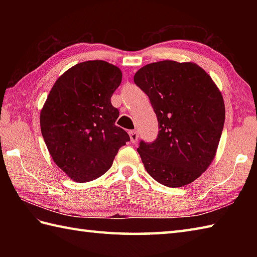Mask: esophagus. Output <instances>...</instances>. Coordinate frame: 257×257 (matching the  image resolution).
<instances>
[{
    "label": "esophagus",
    "instance_id": "obj_1",
    "mask_svg": "<svg viewBox=\"0 0 257 257\" xmlns=\"http://www.w3.org/2000/svg\"><path fill=\"white\" fill-rule=\"evenodd\" d=\"M129 136H130V140H132L133 144H136L138 141L139 138V134L136 130H130L129 132Z\"/></svg>",
    "mask_w": 257,
    "mask_h": 257
}]
</instances>
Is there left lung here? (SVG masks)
<instances>
[{
  "label": "left lung",
  "instance_id": "obj_1",
  "mask_svg": "<svg viewBox=\"0 0 257 257\" xmlns=\"http://www.w3.org/2000/svg\"><path fill=\"white\" fill-rule=\"evenodd\" d=\"M135 84L149 97L159 134L140 141L147 172L169 188L193 182L215 157L225 120L221 91L194 63L162 61L141 67Z\"/></svg>",
  "mask_w": 257,
  "mask_h": 257
}]
</instances>
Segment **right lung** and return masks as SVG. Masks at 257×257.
<instances>
[{"mask_svg": "<svg viewBox=\"0 0 257 257\" xmlns=\"http://www.w3.org/2000/svg\"><path fill=\"white\" fill-rule=\"evenodd\" d=\"M121 79L118 67L88 61L65 72L48 94L40 119L43 138L54 162L76 182L106 173L130 141L114 124L119 110L110 100Z\"/></svg>", "mask_w": 257, "mask_h": 257, "instance_id": "add662e5", "label": "right lung"}]
</instances>
